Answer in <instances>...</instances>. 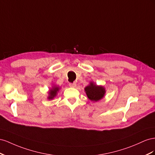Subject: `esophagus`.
I'll return each instance as SVG.
<instances>
[{"mask_svg": "<svg viewBox=\"0 0 155 155\" xmlns=\"http://www.w3.org/2000/svg\"><path fill=\"white\" fill-rule=\"evenodd\" d=\"M69 86L70 87H74L75 86H76V83H75V82L69 83Z\"/></svg>", "mask_w": 155, "mask_h": 155, "instance_id": "esophagus-1", "label": "esophagus"}]
</instances>
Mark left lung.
<instances>
[{
  "label": "left lung",
  "mask_w": 155,
  "mask_h": 155,
  "mask_svg": "<svg viewBox=\"0 0 155 155\" xmlns=\"http://www.w3.org/2000/svg\"><path fill=\"white\" fill-rule=\"evenodd\" d=\"M86 94L92 101H97L101 99L105 94L104 88L102 86H98L94 83H91L89 86L85 87Z\"/></svg>",
  "instance_id": "left-lung-1"
}]
</instances>
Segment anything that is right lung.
Returning a JSON list of instances; mask_svg holds the SVG:
<instances>
[{"label": "right lung", "instance_id": "add662e5", "mask_svg": "<svg viewBox=\"0 0 155 155\" xmlns=\"http://www.w3.org/2000/svg\"><path fill=\"white\" fill-rule=\"evenodd\" d=\"M59 90V87H53L52 89L50 90L49 91V96H48V99H52L56 95L57 92Z\"/></svg>", "mask_w": 155, "mask_h": 155}]
</instances>
